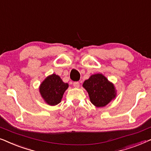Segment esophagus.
<instances>
[{"label":"esophagus","instance_id":"1","mask_svg":"<svg viewBox=\"0 0 151 151\" xmlns=\"http://www.w3.org/2000/svg\"><path fill=\"white\" fill-rule=\"evenodd\" d=\"M73 86L75 88H79V86H80V83L78 82H73Z\"/></svg>","mask_w":151,"mask_h":151}]
</instances>
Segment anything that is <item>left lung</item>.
Wrapping results in <instances>:
<instances>
[{"label":"left lung","instance_id":"8db88e82","mask_svg":"<svg viewBox=\"0 0 151 151\" xmlns=\"http://www.w3.org/2000/svg\"><path fill=\"white\" fill-rule=\"evenodd\" d=\"M82 86L88 92L91 102L97 107L105 106L116 96L113 84L101 73L91 76Z\"/></svg>","mask_w":151,"mask_h":151}]
</instances>
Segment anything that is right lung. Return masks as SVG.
I'll use <instances>...</instances> for the list:
<instances>
[{
    "label": "right lung",
    "mask_w": 151,
    "mask_h": 151,
    "mask_svg": "<svg viewBox=\"0 0 151 151\" xmlns=\"http://www.w3.org/2000/svg\"><path fill=\"white\" fill-rule=\"evenodd\" d=\"M69 87L60 76L53 73L45 78L40 86V93L45 102L51 106H55L61 102L64 93Z\"/></svg>",
    "instance_id": "1"
}]
</instances>
